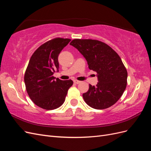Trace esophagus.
<instances>
[{"mask_svg": "<svg viewBox=\"0 0 151 151\" xmlns=\"http://www.w3.org/2000/svg\"><path fill=\"white\" fill-rule=\"evenodd\" d=\"M74 83L75 84H78L81 83V81H77V80H74Z\"/></svg>", "mask_w": 151, "mask_h": 151, "instance_id": "1", "label": "esophagus"}]
</instances>
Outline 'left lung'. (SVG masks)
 <instances>
[{
    "label": "left lung",
    "mask_w": 151,
    "mask_h": 151,
    "mask_svg": "<svg viewBox=\"0 0 151 151\" xmlns=\"http://www.w3.org/2000/svg\"><path fill=\"white\" fill-rule=\"evenodd\" d=\"M88 62L90 70L97 73L96 86L89 84L83 94L91 108L103 109L117 102L126 88L127 71L118 53L106 43L96 40L75 39L70 43Z\"/></svg>",
    "instance_id": "left-lung-1"
}]
</instances>
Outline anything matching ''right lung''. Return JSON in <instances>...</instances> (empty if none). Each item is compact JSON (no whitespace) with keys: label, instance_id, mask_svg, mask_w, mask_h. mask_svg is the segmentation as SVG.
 Wrapping results in <instances>:
<instances>
[{"label":"right lung","instance_id":"add662e5","mask_svg":"<svg viewBox=\"0 0 151 151\" xmlns=\"http://www.w3.org/2000/svg\"><path fill=\"white\" fill-rule=\"evenodd\" d=\"M70 40L55 38L43 43L32 55L26 70L27 93L36 105L47 110L60 107L73 84L70 79L62 81L53 76L58 71L59 54Z\"/></svg>","mask_w":151,"mask_h":151}]
</instances>
